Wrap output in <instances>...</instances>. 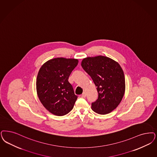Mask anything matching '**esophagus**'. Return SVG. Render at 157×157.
I'll return each mask as SVG.
<instances>
[{
    "instance_id": "obj_1",
    "label": "esophagus",
    "mask_w": 157,
    "mask_h": 157,
    "mask_svg": "<svg viewBox=\"0 0 157 157\" xmlns=\"http://www.w3.org/2000/svg\"><path fill=\"white\" fill-rule=\"evenodd\" d=\"M86 93H83L81 95L82 98H86Z\"/></svg>"
}]
</instances>
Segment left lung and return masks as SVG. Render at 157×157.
<instances>
[{"mask_svg":"<svg viewBox=\"0 0 157 157\" xmlns=\"http://www.w3.org/2000/svg\"><path fill=\"white\" fill-rule=\"evenodd\" d=\"M83 70L91 76L98 93L92 109L98 114H108L118 107L124 95V73L119 63L109 57L98 56L82 59Z\"/></svg>","mask_w":157,"mask_h":157,"instance_id":"left-lung-1","label":"left lung"}]
</instances>
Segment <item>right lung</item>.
Masks as SVG:
<instances>
[{"instance_id": "add662e5", "label": "right lung", "mask_w": 157, "mask_h": 157, "mask_svg": "<svg viewBox=\"0 0 157 157\" xmlns=\"http://www.w3.org/2000/svg\"><path fill=\"white\" fill-rule=\"evenodd\" d=\"M78 64V59L58 57L46 61L39 71L37 94L44 108L52 114L63 116L74 107L78 96L68 78Z\"/></svg>"}]
</instances>
